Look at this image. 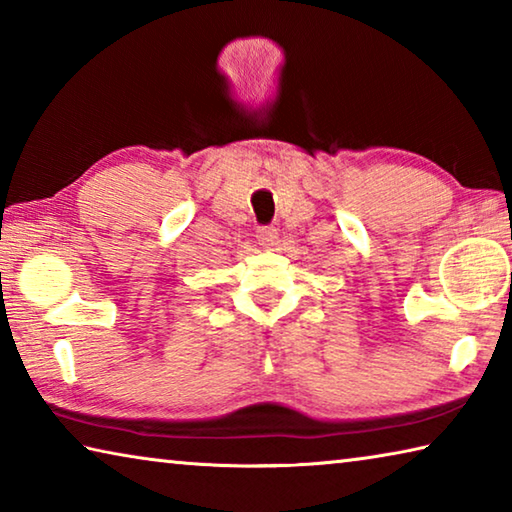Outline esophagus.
<instances>
[{"label":"esophagus","instance_id":"obj_1","mask_svg":"<svg viewBox=\"0 0 512 512\" xmlns=\"http://www.w3.org/2000/svg\"><path fill=\"white\" fill-rule=\"evenodd\" d=\"M257 241L264 248H275L277 246V230L271 228V225H264V228L257 230Z\"/></svg>","mask_w":512,"mask_h":512}]
</instances>
